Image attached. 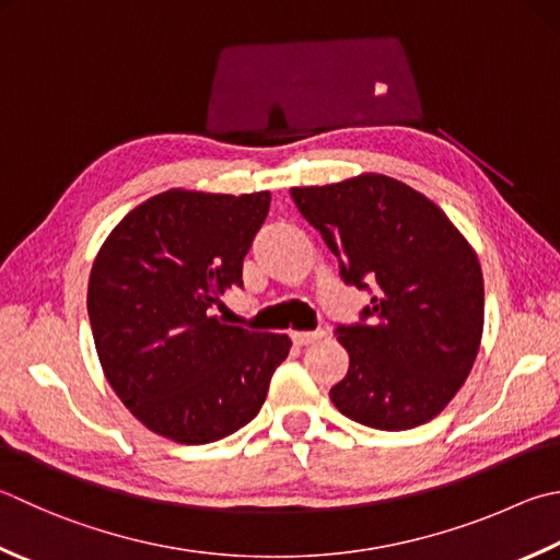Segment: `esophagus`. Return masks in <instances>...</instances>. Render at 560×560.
<instances>
[{
    "instance_id": "esophagus-1",
    "label": "esophagus",
    "mask_w": 560,
    "mask_h": 560,
    "mask_svg": "<svg viewBox=\"0 0 560 560\" xmlns=\"http://www.w3.org/2000/svg\"><path fill=\"white\" fill-rule=\"evenodd\" d=\"M324 336H326L324 329H316V331H292V341H294V346H310V343L322 341Z\"/></svg>"
}]
</instances>
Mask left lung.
Returning a JSON list of instances; mask_svg holds the SVG:
<instances>
[{"label": "left lung", "instance_id": "8db88e82", "mask_svg": "<svg viewBox=\"0 0 560 560\" xmlns=\"http://www.w3.org/2000/svg\"><path fill=\"white\" fill-rule=\"evenodd\" d=\"M290 195L339 258L343 282L373 294L361 322L336 326L348 373L331 402L380 431L427 424L466 383L480 348L476 250L431 199L395 177L365 173Z\"/></svg>", "mask_w": 560, "mask_h": 560}]
</instances>
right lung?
<instances>
[{"instance_id": "right-lung-1", "label": "right lung", "mask_w": 560, "mask_h": 560, "mask_svg": "<svg viewBox=\"0 0 560 560\" xmlns=\"http://www.w3.org/2000/svg\"><path fill=\"white\" fill-rule=\"evenodd\" d=\"M270 209V192L167 189L131 209L104 241L88 284L102 371L155 434L199 446L234 434L266 402L288 334L214 316Z\"/></svg>"}]
</instances>
